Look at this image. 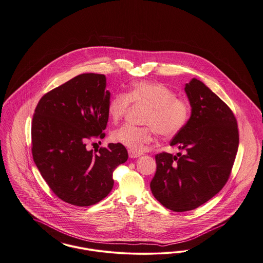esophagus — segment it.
I'll return each mask as SVG.
<instances>
[{"mask_svg":"<svg viewBox=\"0 0 263 263\" xmlns=\"http://www.w3.org/2000/svg\"><path fill=\"white\" fill-rule=\"evenodd\" d=\"M128 156L130 158H140V156H142V154L136 153V152H133V151H128Z\"/></svg>","mask_w":263,"mask_h":263,"instance_id":"34e87169","label":"esophagus"}]
</instances>
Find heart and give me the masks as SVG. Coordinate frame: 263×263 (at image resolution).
Segmentation results:
<instances>
[{"label": "heart", "instance_id": "b5f03b06", "mask_svg": "<svg viewBox=\"0 0 263 263\" xmlns=\"http://www.w3.org/2000/svg\"><path fill=\"white\" fill-rule=\"evenodd\" d=\"M132 103L147 107L142 120L145 126L124 124L111 134V140L136 153H141L153 141L155 130L166 139L178 135L189 123L192 114L190 102L176 97L175 91L165 85L138 81L127 93L119 92L110 98L106 107L109 120L112 123L121 121Z\"/></svg>", "mask_w": 263, "mask_h": 263}]
</instances>
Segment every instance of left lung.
I'll return each mask as SVG.
<instances>
[{"mask_svg":"<svg viewBox=\"0 0 263 263\" xmlns=\"http://www.w3.org/2000/svg\"><path fill=\"white\" fill-rule=\"evenodd\" d=\"M184 90L192 116L171 141L184 154L157 155V172L151 181L154 196L176 212L195 210L222 190L239 143L236 119L223 101L197 79Z\"/></svg>","mask_w":263,"mask_h":263,"instance_id":"obj_1","label":"left lung"}]
</instances>
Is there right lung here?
Returning a JSON list of instances; mask_svg holds the SVG:
<instances>
[{
	"label": "right lung",
	"mask_w": 263,
	"mask_h": 263,
	"mask_svg": "<svg viewBox=\"0 0 263 263\" xmlns=\"http://www.w3.org/2000/svg\"><path fill=\"white\" fill-rule=\"evenodd\" d=\"M105 74L82 73L53 88L37 103L32 122V154L37 170L65 202L77 206L98 203L114 186L112 173L128 158L120 143L98 153L90 139H104L108 122Z\"/></svg>",
	"instance_id": "1"
}]
</instances>
